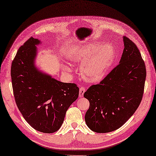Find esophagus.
<instances>
[{
  "instance_id": "esophagus-1",
  "label": "esophagus",
  "mask_w": 156,
  "mask_h": 156,
  "mask_svg": "<svg viewBox=\"0 0 156 156\" xmlns=\"http://www.w3.org/2000/svg\"><path fill=\"white\" fill-rule=\"evenodd\" d=\"M86 89L84 87H80L79 90V98H83Z\"/></svg>"
}]
</instances>
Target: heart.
Masks as SVG:
<instances>
[{
	"label": "heart",
	"mask_w": 156,
	"mask_h": 156,
	"mask_svg": "<svg viewBox=\"0 0 156 156\" xmlns=\"http://www.w3.org/2000/svg\"><path fill=\"white\" fill-rule=\"evenodd\" d=\"M115 57L114 47L110 44L104 45L90 43L77 46L68 56L69 61L82 64L80 73L82 77L91 83L99 82L108 73ZM63 70L70 73L72 70L68 64H64Z\"/></svg>",
	"instance_id": "1"
}]
</instances>
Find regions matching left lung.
I'll use <instances>...</instances> for the list:
<instances>
[{"label":"left lung","mask_w":156,"mask_h":156,"mask_svg":"<svg viewBox=\"0 0 156 156\" xmlns=\"http://www.w3.org/2000/svg\"><path fill=\"white\" fill-rule=\"evenodd\" d=\"M122 39L124 50L119 64L84 94L90 102L85 122L95 132L107 133L119 128L135 113L142 100L145 64L135 43L125 36Z\"/></svg>","instance_id":"obj_1"}]
</instances>
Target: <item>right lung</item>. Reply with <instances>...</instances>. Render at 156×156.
Wrapping results in <instances>:
<instances>
[{"label": "right lung", "mask_w": 156, "mask_h": 156, "mask_svg": "<svg viewBox=\"0 0 156 156\" xmlns=\"http://www.w3.org/2000/svg\"><path fill=\"white\" fill-rule=\"evenodd\" d=\"M41 43L31 37L19 48L11 76L16 104L25 120L36 130L50 133L61 128L79 89L76 84L61 82L37 68V46Z\"/></svg>", "instance_id": "add662e5"}]
</instances>
